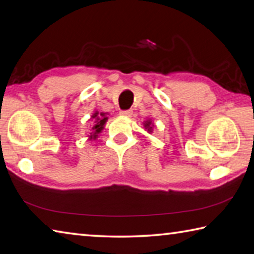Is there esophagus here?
Wrapping results in <instances>:
<instances>
[{
    "instance_id": "1",
    "label": "esophagus",
    "mask_w": 254,
    "mask_h": 254,
    "mask_svg": "<svg viewBox=\"0 0 254 254\" xmlns=\"http://www.w3.org/2000/svg\"><path fill=\"white\" fill-rule=\"evenodd\" d=\"M132 110H123L120 112V116L122 117H131L132 116Z\"/></svg>"
}]
</instances>
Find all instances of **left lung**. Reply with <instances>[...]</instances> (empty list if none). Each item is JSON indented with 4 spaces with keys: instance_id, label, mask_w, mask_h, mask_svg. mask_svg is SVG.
Returning <instances> with one entry per match:
<instances>
[{
    "instance_id": "left-lung-1",
    "label": "left lung",
    "mask_w": 254,
    "mask_h": 254,
    "mask_svg": "<svg viewBox=\"0 0 254 254\" xmlns=\"http://www.w3.org/2000/svg\"><path fill=\"white\" fill-rule=\"evenodd\" d=\"M153 127H154V126L152 124V121H151V120H147V121L144 122V127L146 128L148 133L153 132Z\"/></svg>"
}]
</instances>
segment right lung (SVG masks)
<instances>
[{"label": "right lung", "instance_id": "right-lung-1", "mask_svg": "<svg viewBox=\"0 0 254 254\" xmlns=\"http://www.w3.org/2000/svg\"><path fill=\"white\" fill-rule=\"evenodd\" d=\"M92 126H91V133H90V136H89V138L90 140H96V138L98 137V134L100 133L103 127H104V124H106V122L108 121V117H107V113L104 112H100L99 113L98 111L94 112L92 114Z\"/></svg>", "mask_w": 254, "mask_h": 254}]
</instances>
